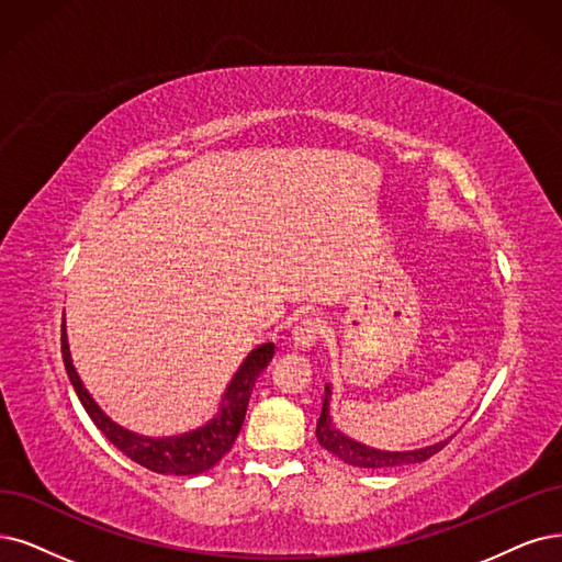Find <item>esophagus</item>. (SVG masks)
Listing matches in <instances>:
<instances>
[{
  "mask_svg": "<svg viewBox=\"0 0 562 562\" xmlns=\"http://www.w3.org/2000/svg\"><path fill=\"white\" fill-rule=\"evenodd\" d=\"M322 334H324V324L315 317H307L292 330V342L296 349H310V347H315V342L322 338Z\"/></svg>",
  "mask_w": 562,
  "mask_h": 562,
  "instance_id": "1",
  "label": "esophagus"
}]
</instances>
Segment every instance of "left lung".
<instances>
[{"label": "left lung", "mask_w": 562, "mask_h": 562, "mask_svg": "<svg viewBox=\"0 0 562 562\" xmlns=\"http://www.w3.org/2000/svg\"><path fill=\"white\" fill-rule=\"evenodd\" d=\"M324 391L326 393H324V405H322V414H319V422H317V440L326 451L338 456V459L345 461L347 465H355V468H403V465L424 463V461L430 459V456H435L440 449H445L447 442L451 440V438L440 440L435 445H428V447H422V449H409V451H384V449L361 445L357 440L347 438L345 432H340L334 426V419H330V384H326Z\"/></svg>", "instance_id": "left-lung-1"}]
</instances>
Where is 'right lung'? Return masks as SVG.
Instances as JSON below:
<instances>
[{
  "label": "right lung",
  "mask_w": 562,
  "mask_h": 562,
  "mask_svg": "<svg viewBox=\"0 0 562 562\" xmlns=\"http://www.w3.org/2000/svg\"><path fill=\"white\" fill-rule=\"evenodd\" d=\"M273 342H263L249 351L232 382H228L220 403V412L211 422L190 432L169 435V438H148V435H138L134 430L117 426L109 414L94 403L90 391L80 382L74 368L67 340V326L61 322V359H65L67 375L76 389L78 401L90 414L94 426L106 435V440H111L124 456H130L134 463L159 474H201L205 470H211L215 463H220L222 456L234 447L238 438L249 396H252V386L263 372V368L270 363V359H273Z\"/></svg>",
  "instance_id": "right-lung-1"
}]
</instances>
